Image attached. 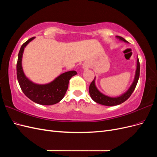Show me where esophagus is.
I'll use <instances>...</instances> for the list:
<instances>
[{
  "mask_svg": "<svg viewBox=\"0 0 157 157\" xmlns=\"http://www.w3.org/2000/svg\"><path fill=\"white\" fill-rule=\"evenodd\" d=\"M82 67L84 69H87L90 67V63L88 62H84L82 64Z\"/></svg>",
  "mask_w": 157,
  "mask_h": 157,
  "instance_id": "obj_1",
  "label": "esophagus"
}]
</instances>
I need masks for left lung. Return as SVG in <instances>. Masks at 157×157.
<instances>
[{"label":"left lung","instance_id":"obj_1","mask_svg":"<svg viewBox=\"0 0 157 157\" xmlns=\"http://www.w3.org/2000/svg\"><path fill=\"white\" fill-rule=\"evenodd\" d=\"M116 38L122 42H126V43H128V42L124 39V38H122L121 36H116ZM140 65L138 56H137L136 69L133 82L132 83L131 86L129 87V88H128L124 93H123L121 95H120V96L116 97L108 96L107 95H105L99 91L96 85V82H95L96 77H95L94 80L92 82V83L90 84L89 87V94L90 95V97H91V98L95 102L105 106H115L117 105H119L121 103H122L130 97L132 94L135 90L137 83L138 82V80L140 78Z\"/></svg>","mask_w":157,"mask_h":157}]
</instances>
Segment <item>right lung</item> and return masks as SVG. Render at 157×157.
<instances>
[{
    "mask_svg": "<svg viewBox=\"0 0 157 157\" xmlns=\"http://www.w3.org/2000/svg\"><path fill=\"white\" fill-rule=\"evenodd\" d=\"M35 37H33L23 44L18 54L17 78L23 92L31 100L40 105H51L59 102L67 92L69 80L77 74V71H69L59 75L52 81L46 84H36L28 78L22 67V58L27 45Z\"/></svg>",
    "mask_w": 157,
    "mask_h": 157,
    "instance_id": "1",
    "label": "right lung"
}]
</instances>
